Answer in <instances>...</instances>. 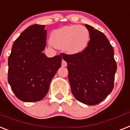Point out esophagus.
Wrapping results in <instances>:
<instances>
[{
  "instance_id": "34e87169",
  "label": "esophagus",
  "mask_w": 130,
  "mask_h": 130,
  "mask_svg": "<svg viewBox=\"0 0 130 130\" xmlns=\"http://www.w3.org/2000/svg\"><path fill=\"white\" fill-rule=\"evenodd\" d=\"M67 65V62L65 61L64 59H62V66H63V67H66Z\"/></svg>"
}]
</instances>
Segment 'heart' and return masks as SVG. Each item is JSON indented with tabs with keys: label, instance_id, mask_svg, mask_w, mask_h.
<instances>
[{
	"label": "heart",
	"instance_id": "obj_1",
	"mask_svg": "<svg viewBox=\"0 0 130 130\" xmlns=\"http://www.w3.org/2000/svg\"><path fill=\"white\" fill-rule=\"evenodd\" d=\"M89 41L88 29L82 25L65 26L53 31L51 35V45L67 53L75 55L85 50Z\"/></svg>",
	"mask_w": 130,
	"mask_h": 130
}]
</instances>
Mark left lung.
Returning a JSON list of instances; mask_svg holds the SVG:
<instances>
[{"label": "left lung", "instance_id": "1", "mask_svg": "<svg viewBox=\"0 0 130 130\" xmlns=\"http://www.w3.org/2000/svg\"><path fill=\"white\" fill-rule=\"evenodd\" d=\"M88 45L82 53L62 54L67 63L73 95L79 102L94 105L102 102L113 89L117 71L114 52L105 35L90 25Z\"/></svg>", "mask_w": 130, "mask_h": 130}]
</instances>
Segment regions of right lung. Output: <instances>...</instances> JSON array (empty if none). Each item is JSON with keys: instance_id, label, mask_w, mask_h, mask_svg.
Segmentation results:
<instances>
[{"instance_id": "obj_1", "label": "right lung", "mask_w": 130, "mask_h": 130, "mask_svg": "<svg viewBox=\"0 0 130 130\" xmlns=\"http://www.w3.org/2000/svg\"><path fill=\"white\" fill-rule=\"evenodd\" d=\"M45 25L27 28L14 42L8 57V82L18 99L26 102L45 98L51 80L61 66L62 57H47Z\"/></svg>"}]
</instances>
